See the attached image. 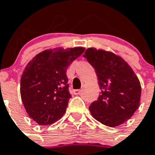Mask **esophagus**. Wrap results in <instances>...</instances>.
Returning a JSON list of instances; mask_svg holds the SVG:
<instances>
[{"label":"esophagus","instance_id":"34e87169","mask_svg":"<svg viewBox=\"0 0 155 155\" xmlns=\"http://www.w3.org/2000/svg\"><path fill=\"white\" fill-rule=\"evenodd\" d=\"M81 90H74V94L75 95H78V94H81Z\"/></svg>","mask_w":155,"mask_h":155}]
</instances>
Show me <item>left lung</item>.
Wrapping results in <instances>:
<instances>
[{"instance_id": "8db88e82", "label": "left lung", "mask_w": 155, "mask_h": 155, "mask_svg": "<svg viewBox=\"0 0 155 155\" xmlns=\"http://www.w3.org/2000/svg\"><path fill=\"white\" fill-rule=\"evenodd\" d=\"M84 58L94 69L101 92L90 104L95 119L110 127L130 118L140 104V81L131 67L114 53L95 48L85 50Z\"/></svg>"}]
</instances>
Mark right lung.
<instances>
[{
    "label": "right lung",
    "mask_w": 155,
    "mask_h": 155,
    "mask_svg": "<svg viewBox=\"0 0 155 155\" xmlns=\"http://www.w3.org/2000/svg\"><path fill=\"white\" fill-rule=\"evenodd\" d=\"M85 51L83 47H58L37 54L21 78V97L28 116L38 125H51L65 113L69 99L66 70Z\"/></svg>",
    "instance_id": "right-lung-1"
}]
</instances>
